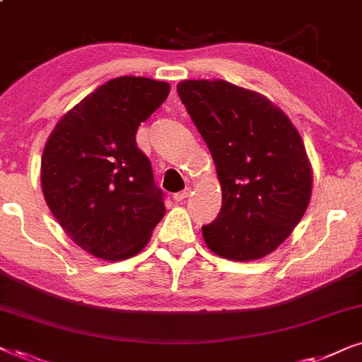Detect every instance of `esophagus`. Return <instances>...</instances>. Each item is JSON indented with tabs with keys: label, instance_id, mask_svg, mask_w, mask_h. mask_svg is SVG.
Segmentation results:
<instances>
[{
	"label": "esophagus",
	"instance_id": "34e87169",
	"mask_svg": "<svg viewBox=\"0 0 362 362\" xmlns=\"http://www.w3.org/2000/svg\"><path fill=\"white\" fill-rule=\"evenodd\" d=\"M189 194H191V189H189V187H186V189L176 192V194L173 196V199H175L176 202H181V201H185Z\"/></svg>",
	"mask_w": 362,
	"mask_h": 362
}]
</instances>
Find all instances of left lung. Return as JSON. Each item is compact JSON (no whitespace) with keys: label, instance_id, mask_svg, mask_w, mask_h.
<instances>
[{"label":"left lung","instance_id":"obj_1","mask_svg":"<svg viewBox=\"0 0 362 362\" xmlns=\"http://www.w3.org/2000/svg\"><path fill=\"white\" fill-rule=\"evenodd\" d=\"M177 93L214 160L222 207L202 235L229 260L262 259L303 217L310 161L300 133L269 98L226 81H185Z\"/></svg>","mask_w":362,"mask_h":362}]
</instances>
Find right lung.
<instances>
[{"label":"right lung","mask_w":362,"mask_h":362,"mask_svg":"<svg viewBox=\"0 0 362 362\" xmlns=\"http://www.w3.org/2000/svg\"><path fill=\"white\" fill-rule=\"evenodd\" d=\"M170 93L166 82L117 77L61 118L41 161L49 209L66 234L105 260L136 255L165 216L136 130Z\"/></svg>","instance_id":"add662e5"}]
</instances>
